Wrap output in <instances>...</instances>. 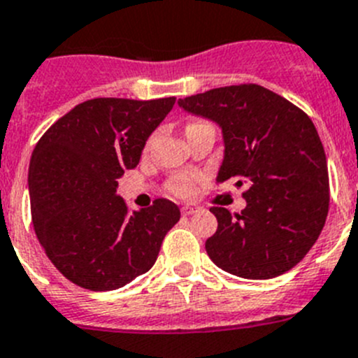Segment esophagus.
I'll return each mask as SVG.
<instances>
[{
    "mask_svg": "<svg viewBox=\"0 0 358 358\" xmlns=\"http://www.w3.org/2000/svg\"><path fill=\"white\" fill-rule=\"evenodd\" d=\"M199 206H182V209H181V213L185 216H189V215H193V213H196L199 211Z\"/></svg>",
    "mask_w": 358,
    "mask_h": 358,
    "instance_id": "34e87169",
    "label": "esophagus"
}]
</instances>
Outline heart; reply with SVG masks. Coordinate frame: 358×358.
I'll use <instances>...</instances> for the list:
<instances>
[{
  "mask_svg": "<svg viewBox=\"0 0 358 358\" xmlns=\"http://www.w3.org/2000/svg\"><path fill=\"white\" fill-rule=\"evenodd\" d=\"M169 189L177 196H192L196 189L195 173H177L169 181Z\"/></svg>",
  "mask_w": 358,
  "mask_h": 358,
  "instance_id": "b5f03b06",
  "label": "heart"
}]
</instances>
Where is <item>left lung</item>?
Listing matches in <instances>:
<instances>
[{"label": "left lung", "instance_id": "obj_1", "mask_svg": "<svg viewBox=\"0 0 358 358\" xmlns=\"http://www.w3.org/2000/svg\"><path fill=\"white\" fill-rule=\"evenodd\" d=\"M222 127L224 162L216 182L247 186V208H211L218 229L206 241L216 266L264 280L296 266L329 215V170L309 115L261 85H231L179 99Z\"/></svg>", "mask_w": 358, "mask_h": 358}]
</instances>
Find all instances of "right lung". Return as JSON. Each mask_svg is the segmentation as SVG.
<instances>
[{
  "mask_svg": "<svg viewBox=\"0 0 358 358\" xmlns=\"http://www.w3.org/2000/svg\"><path fill=\"white\" fill-rule=\"evenodd\" d=\"M176 97H97L52 124L29 159L35 234L49 261L76 286L111 291L156 262L163 238L181 218L166 199L129 211L117 179L138 165L147 138Z\"/></svg>",
  "mask_w": 358,
  "mask_h": 358,
  "instance_id": "1",
  "label": "right lung"
}]
</instances>
